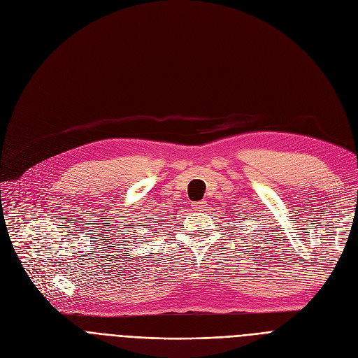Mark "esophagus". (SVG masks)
I'll list each match as a JSON object with an SVG mask.
<instances>
[{"instance_id": "esophagus-1", "label": "esophagus", "mask_w": 358, "mask_h": 358, "mask_svg": "<svg viewBox=\"0 0 358 358\" xmlns=\"http://www.w3.org/2000/svg\"><path fill=\"white\" fill-rule=\"evenodd\" d=\"M193 206H194L196 210H203V209L206 208V201H197V203H194Z\"/></svg>"}]
</instances>
